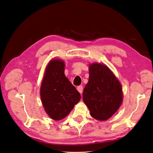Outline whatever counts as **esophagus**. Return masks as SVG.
I'll return each instance as SVG.
<instances>
[{
	"label": "esophagus",
	"instance_id": "esophagus-1",
	"mask_svg": "<svg viewBox=\"0 0 153 153\" xmlns=\"http://www.w3.org/2000/svg\"><path fill=\"white\" fill-rule=\"evenodd\" d=\"M77 91H78L80 94H82V91H83V86L82 85L77 86Z\"/></svg>",
	"mask_w": 153,
	"mask_h": 153
}]
</instances>
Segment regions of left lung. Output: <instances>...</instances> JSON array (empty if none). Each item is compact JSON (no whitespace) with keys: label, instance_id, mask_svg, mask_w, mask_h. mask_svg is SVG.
Instances as JSON below:
<instances>
[{"label":"left lung","instance_id":"1","mask_svg":"<svg viewBox=\"0 0 153 153\" xmlns=\"http://www.w3.org/2000/svg\"><path fill=\"white\" fill-rule=\"evenodd\" d=\"M89 81L83 100L90 115L99 120L110 118L120 106L123 90L117 78L105 65L93 63L89 69Z\"/></svg>","mask_w":153,"mask_h":153}]
</instances>
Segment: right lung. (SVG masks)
Segmentation results:
<instances>
[{
  "label": "right lung",
  "instance_id": "obj_1",
  "mask_svg": "<svg viewBox=\"0 0 153 153\" xmlns=\"http://www.w3.org/2000/svg\"><path fill=\"white\" fill-rule=\"evenodd\" d=\"M65 64L59 59L49 63L41 86L43 107L49 117L59 120L67 116L81 96L64 74Z\"/></svg>",
  "mask_w": 153,
  "mask_h": 153
}]
</instances>
